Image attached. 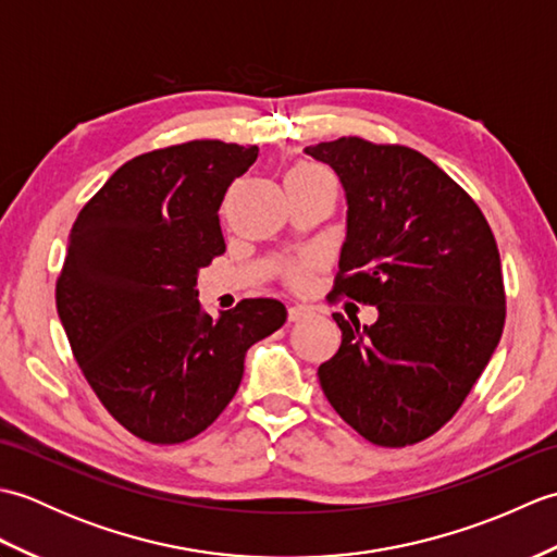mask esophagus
I'll return each instance as SVG.
<instances>
[{"label":"esophagus","instance_id":"esophagus-1","mask_svg":"<svg viewBox=\"0 0 557 557\" xmlns=\"http://www.w3.org/2000/svg\"><path fill=\"white\" fill-rule=\"evenodd\" d=\"M309 313H311V309H309V306H304V304L289 306V321H301V318H306Z\"/></svg>","mask_w":557,"mask_h":557}]
</instances>
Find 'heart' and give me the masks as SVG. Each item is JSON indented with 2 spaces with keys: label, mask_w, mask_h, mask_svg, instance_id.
Instances as JSON below:
<instances>
[{
  "label": "heart",
  "mask_w": 557,
  "mask_h": 557,
  "mask_svg": "<svg viewBox=\"0 0 557 557\" xmlns=\"http://www.w3.org/2000/svg\"><path fill=\"white\" fill-rule=\"evenodd\" d=\"M287 182H335V180H333V174H330L323 168H318V164L301 162V164H297V168L289 172ZM304 277H306V270L304 268L287 270V280L294 282V285H297V282H301Z\"/></svg>",
  "instance_id": "heart-1"
}]
</instances>
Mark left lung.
Listing matches in <instances>:
<instances>
[{
	"mask_svg": "<svg viewBox=\"0 0 557 557\" xmlns=\"http://www.w3.org/2000/svg\"><path fill=\"white\" fill-rule=\"evenodd\" d=\"M347 194L333 294L377 309L333 313L342 345L321 363L330 405L366 441L407 447L455 417L505 325L500 253L465 188L419 150L342 136L306 148Z\"/></svg>",
	"mask_w": 557,
	"mask_h": 557,
	"instance_id": "8db88e82",
	"label": "left lung"
}]
</instances>
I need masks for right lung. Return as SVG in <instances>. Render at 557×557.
Segmentation results:
<instances>
[{"instance_id":"right-lung-1","label":"right lung","mask_w":557,"mask_h":557,"mask_svg":"<svg viewBox=\"0 0 557 557\" xmlns=\"http://www.w3.org/2000/svg\"><path fill=\"white\" fill-rule=\"evenodd\" d=\"M258 146L188 140L128 160L71 227L57 313L102 407L146 443L191 441L230 405L246 349L287 321L244 299L218 321L198 270L224 253L218 210Z\"/></svg>"}]
</instances>
